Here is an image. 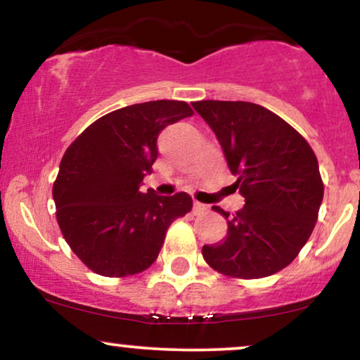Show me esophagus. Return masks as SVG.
Returning a JSON list of instances; mask_svg holds the SVG:
<instances>
[{"label": "esophagus", "instance_id": "34e87169", "mask_svg": "<svg viewBox=\"0 0 360 360\" xmlns=\"http://www.w3.org/2000/svg\"><path fill=\"white\" fill-rule=\"evenodd\" d=\"M207 210H209V207H207V205L200 204V202H193V214H195V215L205 214Z\"/></svg>", "mask_w": 360, "mask_h": 360}]
</instances>
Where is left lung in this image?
Here are the masks:
<instances>
[{
    "label": "left lung",
    "mask_w": 360,
    "mask_h": 360,
    "mask_svg": "<svg viewBox=\"0 0 360 360\" xmlns=\"http://www.w3.org/2000/svg\"><path fill=\"white\" fill-rule=\"evenodd\" d=\"M226 155L244 207L229 214L227 236L202 248L215 271L264 278L286 268L314 231L323 198L319 162L305 138L280 116L244 101H198Z\"/></svg>",
    "instance_id": "left-lung-1"
}]
</instances>
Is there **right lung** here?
<instances>
[{
  "label": "right lung",
  "instance_id": "right-lung-1",
  "mask_svg": "<svg viewBox=\"0 0 360 360\" xmlns=\"http://www.w3.org/2000/svg\"><path fill=\"white\" fill-rule=\"evenodd\" d=\"M192 114L184 101L126 105L92 122L67 148L52 192L57 222L89 269L111 278L145 271L170 224L192 210L185 192L139 190L158 156L160 133Z\"/></svg>",
  "mask_w": 360,
  "mask_h": 360
}]
</instances>
